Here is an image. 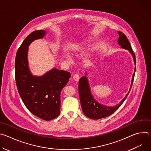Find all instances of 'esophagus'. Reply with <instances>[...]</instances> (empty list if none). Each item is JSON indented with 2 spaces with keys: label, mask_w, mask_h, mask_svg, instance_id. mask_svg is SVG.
Masks as SVG:
<instances>
[{
  "label": "esophagus",
  "mask_w": 151,
  "mask_h": 151,
  "mask_svg": "<svg viewBox=\"0 0 151 151\" xmlns=\"http://www.w3.org/2000/svg\"><path fill=\"white\" fill-rule=\"evenodd\" d=\"M73 78L75 81H78L79 80V75L78 73L74 74V75L73 76Z\"/></svg>",
  "instance_id": "34e87169"
}]
</instances>
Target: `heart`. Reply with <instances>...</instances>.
Returning a JSON list of instances; mask_svg holds the SVG:
<instances>
[{
    "mask_svg": "<svg viewBox=\"0 0 151 151\" xmlns=\"http://www.w3.org/2000/svg\"><path fill=\"white\" fill-rule=\"evenodd\" d=\"M85 44V43H83V44H81L80 45H78L74 46V47L72 48V49L73 52V53H76V52H77L78 50L79 49V48H81V47H83V45H84ZM65 56H66V57L67 58L70 59V57L68 54H65Z\"/></svg>",
    "mask_w": 151,
    "mask_h": 151,
    "instance_id": "heart-1",
    "label": "heart"
}]
</instances>
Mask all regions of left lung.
I'll return each instance as SVG.
<instances>
[{"mask_svg":"<svg viewBox=\"0 0 151 151\" xmlns=\"http://www.w3.org/2000/svg\"><path fill=\"white\" fill-rule=\"evenodd\" d=\"M118 33L119 35V38L118 40V44L121 46V48L128 50L129 52L132 54L134 61L136 64V56L134 53L133 52L131 45L130 44V42H129L127 37L122 32H118ZM135 71L136 69L134 70V73L133 75L130 91H128V93L127 94L124 99L119 104L113 107L103 106L99 103L97 101H96L94 99L91 94V90L90 88V85L87 77H81L79 81L78 90L81 104L84 115L88 118H90L93 119H99L108 116L112 114L113 113H114L121 106V104L123 103V102L128 96L129 93H130L134 81ZM85 75H87V73Z\"/></svg>","mask_w":151,"mask_h":151,"instance_id":"1","label":"left lung"}]
</instances>
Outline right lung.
I'll use <instances>...</instances> for the list:
<instances>
[{
  "instance_id": "1",
  "label": "right lung",
  "mask_w": 151,
  "mask_h": 151,
  "mask_svg": "<svg viewBox=\"0 0 151 151\" xmlns=\"http://www.w3.org/2000/svg\"><path fill=\"white\" fill-rule=\"evenodd\" d=\"M46 31L31 33L18 48L15 61V76L19 94L28 110L34 115L50 121L60 113V94L71 76L68 72L52 69L42 76H33L28 66V47L44 37Z\"/></svg>"
}]
</instances>
